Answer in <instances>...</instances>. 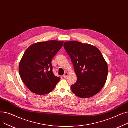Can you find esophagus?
Instances as JSON below:
<instances>
[{"label":"esophagus","mask_w":128,"mask_h":128,"mask_svg":"<svg viewBox=\"0 0 128 128\" xmlns=\"http://www.w3.org/2000/svg\"><path fill=\"white\" fill-rule=\"evenodd\" d=\"M68 72H65V73L64 74V75H63V77H64V78H66L67 77H68Z\"/></svg>","instance_id":"obj_1"}]
</instances>
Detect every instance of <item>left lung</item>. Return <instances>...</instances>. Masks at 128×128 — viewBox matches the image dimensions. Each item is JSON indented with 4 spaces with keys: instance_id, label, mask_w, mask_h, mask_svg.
I'll return each instance as SVG.
<instances>
[{
    "instance_id": "obj_1",
    "label": "left lung",
    "mask_w": 128,
    "mask_h": 128,
    "mask_svg": "<svg viewBox=\"0 0 128 128\" xmlns=\"http://www.w3.org/2000/svg\"><path fill=\"white\" fill-rule=\"evenodd\" d=\"M64 47L70 58L77 80L72 92L80 98H89L102 89L108 75V65L102 54L90 44L67 42Z\"/></svg>"
}]
</instances>
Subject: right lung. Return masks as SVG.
I'll return each instance as SVG.
<instances>
[{"instance_id":"1","label":"right lung","mask_w":128,"mask_h":128,"mask_svg":"<svg viewBox=\"0 0 128 128\" xmlns=\"http://www.w3.org/2000/svg\"><path fill=\"white\" fill-rule=\"evenodd\" d=\"M64 42L50 40L30 46L19 63V74L23 82L32 92L44 95L51 92L60 78L52 72L53 58Z\"/></svg>"}]
</instances>
